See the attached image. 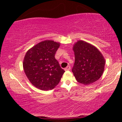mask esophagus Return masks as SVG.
<instances>
[{
    "label": "esophagus",
    "mask_w": 122,
    "mask_h": 122,
    "mask_svg": "<svg viewBox=\"0 0 122 122\" xmlns=\"http://www.w3.org/2000/svg\"><path fill=\"white\" fill-rule=\"evenodd\" d=\"M70 68H71V67H70V66H67V67L65 68V71H68V70H70Z\"/></svg>",
    "instance_id": "obj_1"
}]
</instances>
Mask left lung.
Wrapping results in <instances>:
<instances>
[{
	"instance_id": "8db88e82",
	"label": "left lung",
	"mask_w": 122,
	"mask_h": 122,
	"mask_svg": "<svg viewBox=\"0 0 122 122\" xmlns=\"http://www.w3.org/2000/svg\"><path fill=\"white\" fill-rule=\"evenodd\" d=\"M75 62L72 72L76 80L84 85L97 81L103 74L105 59L100 51L90 43L78 40L72 46Z\"/></svg>"
}]
</instances>
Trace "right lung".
I'll return each mask as SVG.
<instances>
[{
  "label": "right lung",
  "mask_w": 122,
  "mask_h": 122,
  "mask_svg": "<svg viewBox=\"0 0 122 122\" xmlns=\"http://www.w3.org/2000/svg\"><path fill=\"white\" fill-rule=\"evenodd\" d=\"M60 43L52 40L40 42L28 50L23 67L27 78L38 89L48 91L58 84L65 71L55 58Z\"/></svg>",
  "instance_id": "add662e5"
}]
</instances>
